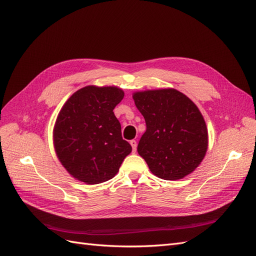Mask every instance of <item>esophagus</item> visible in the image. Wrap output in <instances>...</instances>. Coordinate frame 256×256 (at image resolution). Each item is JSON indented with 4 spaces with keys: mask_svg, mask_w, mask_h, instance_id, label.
I'll return each instance as SVG.
<instances>
[{
    "mask_svg": "<svg viewBox=\"0 0 256 256\" xmlns=\"http://www.w3.org/2000/svg\"><path fill=\"white\" fill-rule=\"evenodd\" d=\"M130 145L132 146V152H136V145H138V144H136V140H131V141H130Z\"/></svg>",
    "mask_w": 256,
    "mask_h": 256,
    "instance_id": "obj_1",
    "label": "esophagus"
}]
</instances>
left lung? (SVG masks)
Segmentation results:
<instances>
[{"instance_id": "left-lung-1", "label": "left lung", "mask_w": 256, "mask_h": 256, "mask_svg": "<svg viewBox=\"0 0 256 256\" xmlns=\"http://www.w3.org/2000/svg\"><path fill=\"white\" fill-rule=\"evenodd\" d=\"M146 122L138 152L161 180H177L194 172L205 158L208 130L196 104L175 88L134 92Z\"/></svg>"}]
</instances>
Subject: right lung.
<instances>
[{
	"label": "right lung",
	"mask_w": 256,
	"mask_h": 256,
	"mask_svg": "<svg viewBox=\"0 0 256 256\" xmlns=\"http://www.w3.org/2000/svg\"><path fill=\"white\" fill-rule=\"evenodd\" d=\"M125 96L118 86L88 85L67 99L53 127V146L66 171L86 184L111 180L131 145L122 140L114 108Z\"/></svg>",
	"instance_id": "obj_1"
}]
</instances>
